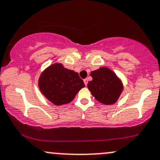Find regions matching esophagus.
Masks as SVG:
<instances>
[{
    "label": "esophagus",
    "mask_w": 160,
    "mask_h": 160,
    "mask_svg": "<svg viewBox=\"0 0 160 160\" xmlns=\"http://www.w3.org/2000/svg\"><path fill=\"white\" fill-rule=\"evenodd\" d=\"M83 82H84V84H85V85L87 86V83H88V79H84Z\"/></svg>",
    "instance_id": "1"
}]
</instances>
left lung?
Listing matches in <instances>:
<instances>
[{
	"instance_id": "1",
	"label": "left lung",
	"mask_w": 160,
	"mask_h": 160,
	"mask_svg": "<svg viewBox=\"0 0 160 160\" xmlns=\"http://www.w3.org/2000/svg\"><path fill=\"white\" fill-rule=\"evenodd\" d=\"M90 76L92 80L87 87L95 99L106 106L116 102L122 92L123 84L115 72L102 67L91 72Z\"/></svg>"
}]
</instances>
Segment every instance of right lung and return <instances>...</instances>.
<instances>
[{"mask_svg":"<svg viewBox=\"0 0 160 160\" xmlns=\"http://www.w3.org/2000/svg\"><path fill=\"white\" fill-rule=\"evenodd\" d=\"M85 87L77 72L59 63L50 65L38 79V87L47 99L55 106L68 104Z\"/></svg>","mask_w":160,"mask_h":160,"instance_id":"obj_1","label":"right lung"}]
</instances>
